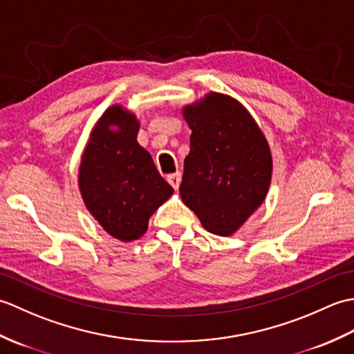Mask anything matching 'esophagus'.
<instances>
[{
    "instance_id": "esophagus-1",
    "label": "esophagus",
    "mask_w": 354,
    "mask_h": 354,
    "mask_svg": "<svg viewBox=\"0 0 354 354\" xmlns=\"http://www.w3.org/2000/svg\"><path fill=\"white\" fill-rule=\"evenodd\" d=\"M167 181L170 183V185L173 189L178 190L179 189V184H181V173L176 171V173H171V175L167 176Z\"/></svg>"
}]
</instances>
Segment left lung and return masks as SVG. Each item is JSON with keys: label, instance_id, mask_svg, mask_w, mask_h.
<instances>
[{"label": "left lung", "instance_id": "left-lung-1", "mask_svg": "<svg viewBox=\"0 0 354 354\" xmlns=\"http://www.w3.org/2000/svg\"><path fill=\"white\" fill-rule=\"evenodd\" d=\"M192 129L179 194L216 236H232L266 199L272 153L265 133L242 103L208 93L185 104Z\"/></svg>", "mask_w": 354, "mask_h": 354}]
</instances>
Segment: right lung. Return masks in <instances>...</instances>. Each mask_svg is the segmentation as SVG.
Listing matches in <instances>:
<instances>
[{
    "label": "right lung",
    "mask_w": 354,
    "mask_h": 354,
    "mask_svg": "<svg viewBox=\"0 0 354 354\" xmlns=\"http://www.w3.org/2000/svg\"><path fill=\"white\" fill-rule=\"evenodd\" d=\"M140 122L122 104L97 120L79 165V190L85 207L109 236L122 242L140 239L149 219L173 189L137 141Z\"/></svg>",
    "instance_id": "right-lung-1"
}]
</instances>
